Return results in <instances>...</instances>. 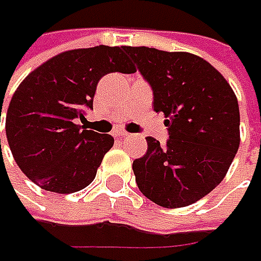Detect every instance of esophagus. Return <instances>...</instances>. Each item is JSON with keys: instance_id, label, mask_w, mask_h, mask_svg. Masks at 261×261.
Returning <instances> with one entry per match:
<instances>
[{"instance_id": "34e87169", "label": "esophagus", "mask_w": 261, "mask_h": 261, "mask_svg": "<svg viewBox=\"0 0 261 261\" xmlns=\"http://www.w3.org/2000/svg\"><path fill=\"white\" fill-rule=\"evenodd\" d=\"M127 135H129V134L125 132V130H122V129H116V130H113V136H116V138H122V136Z\"/></svg>"}]
</instances>
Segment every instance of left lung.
Returning a JSON list of instances; mask_svg holds the SVG:
<instances>
[{"instance_id": "left-lung-1", "label": "left lung", "mask_w": 261, "mask_h": 261, "mask_svg": "<svg viewBox=\"0 0 261 261\" xmlns=\"http://www.w3.org/2000/svg\"><path fill=\"white\" fill-rule=\"evenodd\" d=\"M164 113L168 139L148 136L134 161L142 195L163 207H183L222 181L240 146V109L231 86L207 61L187 52L123 46Z\"/></svg>"}]
</instances>
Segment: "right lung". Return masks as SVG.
I'll list each match as a JSON object with an SVG mask.
<instances>
[{"mask_svg": "<svg viewBox=\"0 0 261 261\" xmlns=\"http://www.w3.org/2000/svg\"><path fill=\"white\" fill-rule=\"evenodd\" d=\"M110 72H135L123 47L74 49L46 61L15 90L5 117L7 141L17 166L42 189L74 193L94 180L115 139L87 130L76 119L93 109L97 84Z\"/></svg>", "mask_w": 261, "mask_h": 261, "instance_id": "add662e5", "label": "right lung"}]
</instances>
